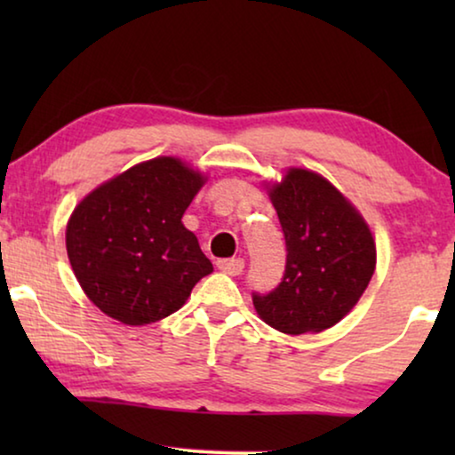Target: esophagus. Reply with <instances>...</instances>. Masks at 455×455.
<instances>
[{
  "label": "esophagus",
  "instance_id": "34e87169",
  "mask_svg": "<svg viewBox=\"0 0 455 455\" xmlns=\"http://www.w3.org/2000/svg\"><path fill=\"white\" fill-rule=\"evenodd\" d=\"M217 267L228 275H240L242 269H244V260L242 259H220L217 260Z\"/></svg>",
  "mask_w": 455,
  "mask_h": 455
}]
</instances>
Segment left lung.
I'll return each mask as SVG.
<instances>
[{"label":"left lung","instance_id":"8db88e82","mask_svg":"<svg viewBox=\"0 0 455 455\" xmlns=\"http://www.w3.org/2000/svg\"><path fill=\"white\" fill-rule=\"evenodd\" d=\"M285 240V271L269 294L252 291L267 325L290 335L333 327L354 308L375 273L371 229L344 195L307 170L271 188Z\"/></svg>","mask_w":455,"mask_h":455}]
</instances>
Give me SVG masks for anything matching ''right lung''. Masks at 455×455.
<instances>
[{
	"mask_svg": "<svg viewBox=\"0 0 455 455\" xmlns=\"http://www.w3.org/2000/svg\"><path fill=\"white\" fill-rule=\"evenodd\" d=\"M204 182L157 157L92 190L74 209L66 248L80 288L111 319L147 325L182 307L213 271L182 215Z\"/></svg>",
	"mask_w": 455,
	"mask_h": 455,
	"instance_id": "1",
	"label": "right lung"
}]
</instances>
